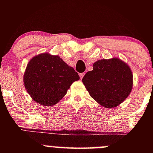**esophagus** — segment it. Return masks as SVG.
<instances>
[{
	"mask_svg": "<svg viewBox=\"0 0 153 153\" xmlns=\"http://www.w3.org/2000/svg\"><path fill=\"white\" fill-rule=\"evenodd\" d=\"M79 75H80V79H82V78H83L84 75H85V73H80V74H79Z\"/></svg>",
	"mask_w": 153,
	"mask_h": 153,
	"instance_id": "obj_1",
	"label": "esophagus"
}]
</instances>
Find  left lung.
<instances>
[{
  "instance_id": "left-lung-1",
  "label": "left lung",
  "mask_w": 153,
  "mask_h": 153,
  "mask_svg": "<svg viewBox=\"0 0 153 153\" xmlns=\"http://www.w3.org/2000/svg\"><path fill=\"white\" fill-rule=\"evenodd\" d=\"M93 71L82 79L91 97L105 108H114L130 94L133 75L127 64L119 58L94 62Z\"/></svg>"
}]
</instances>
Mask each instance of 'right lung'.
<instances>
[{
    "mask_svg": "<svg viewBox=\"0 0 153 153\" xmlns=\"http://www.w3.org/2000/svg\"><path fill=\"white\" fill-rule=\"evenodd\" d=\"M79 79L78 73L59 56L42 53L28 63L24 83L33 100L48 106L58 103L72 83Z\"/></svg>",
    "mask_w": 153,
    "mask_h": 153,
    "instance_id": "add662e5",
    "label": "right lung"
}]
</instances>
